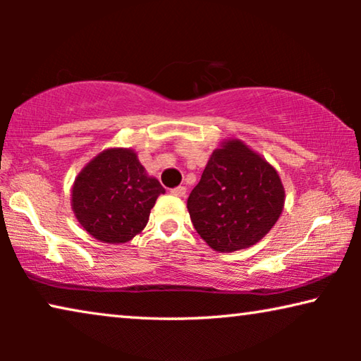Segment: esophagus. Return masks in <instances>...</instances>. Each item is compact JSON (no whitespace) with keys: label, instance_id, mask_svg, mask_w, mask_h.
<instances>
[{"label":"esophagus","instance_id":"esophagus-1","mask_svg":"<svg viewBox=\"0 0 361 361\" xmlns=\"http://www.w3.org/2000/svg\"><path fill=\"white\" fill-rule=\"evenodd\" d=\"M185 192H187V189H185V187H182V185L176 187V189H171V194L176 195V197H184Z\"/></svg>","mask_w":361,"mask_h":361}]
</instances>
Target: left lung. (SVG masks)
<instances>
[{
  "mask_svg": "<svg viewBox=\"0 0 361 361\" xmlns=\"http://www.w3.org/2000/svg\"><path fill=\"white\" fill-rule=\"evenodd\" d=\"M278 171L241 140H224L212 152L187 210L200 238L219 253L250 248L283 214Z\"/></svg>",
  "mask_w": 361,
  "mask_h": 361,
  "instance_id": "obj_1",
  "label": "left lung"
}]
</instances>
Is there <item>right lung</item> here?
Listing matches in <instances>:
<instances>
[{"label": "right lung", "instance_id": "add662e5", "mask_svg": "<svg viewBox=\"0 0 361 361\" xmlns=\"http://www.w3.org/2000/svg\"><path fill=\"white\" fill-rule=\"evenodd\" d=\"M164 192L156 177L147 176L135 151L110 147L78 172L71 204L88 235L120 245L145 230L151 209Z\"/></svg>", "mask_w": 361, "mask_h": 361}]
</instances>
